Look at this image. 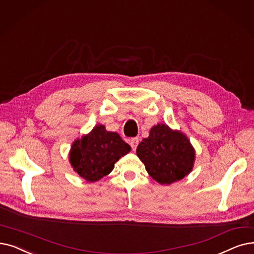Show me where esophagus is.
<instances>
[{
    "mask_svg": "<svg viewBox=\"0 0 254 254\" xmlns=\"http://www.w3.org/2000/svg\"><path fill=\"white\" fill-rule=\"evenodd\" d=\"M138 143H139L138 138H133V139H130V141H129L130 147H131V149H133L134 151L136 150V148H137V146H138Z\"/></svg>",
    "mask_w": 254,
    "mask_h": 254,
    "instance_id": "1",
    "label": "esophagus"
}]
</instances>
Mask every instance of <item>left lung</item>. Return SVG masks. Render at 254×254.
Instances as JSON below:
<instances>
[{
    "label": "left lung",
    "mask_w": 254,
    "mask_h": 254,
    "mask_svg": "<svg viewBox=\"0 0 254 254\" xmlns=\"http://www.w3.org/2000/svg\"><path fill=\"white\" fill-rule=\"evenodd\" d=\"M137 156L151 178L161 185L183 180L194 166L195 149L181 130L158 124L137 147Z\"/></svg>",
    "instance_id": "1"
}]
</instances>
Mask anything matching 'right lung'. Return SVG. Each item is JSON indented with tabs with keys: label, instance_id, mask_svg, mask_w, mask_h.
Segmentation results:
<instances>
[{
	"label": "right lung",
	"instance_id": "1",
	"mask_svg": "<svg viewBox=\"0 0 254 254\" xmlns=\"http://www.w3.org/2000/svg\"><path fill=\"white\" fill-rule=\"evenodd\" d=\"M130 151V146L115 131L95 126L90 133L74 140L69 150V163L86 182H97L114 169V164Z\"/></svg>",
	"mask_w": 254,
	"mask_h": 254
}]
</instances>
